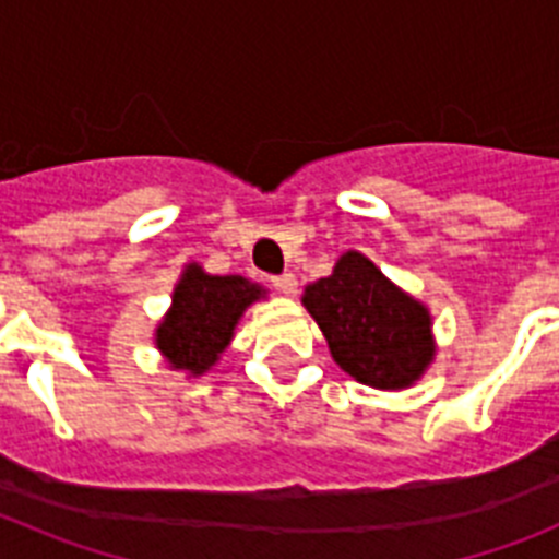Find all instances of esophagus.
I'll return each mask as SVG.
<instances>
[{"label":"esophagus","mask_w":559,"mask_h":559,"mask_svg":"<svg viewBox=\"0 0 559 559\" xmlns=\"http://www.w3.org/2000/svg\"><path fill=\"white\" fill-rule=\"evenodd\" d=\"M271 285H274V290H280V294L290 296L296 294V276L294 274H280V276H271Z\"/></svg>","instance_id":"esophagus-1"}]
</instances>
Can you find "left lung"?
<instances>
[{"label": "left lung", "instance_id": "obj_1", "mask_svg": "<svg viewBox=\"0 0 559 559\" xmlns=\"http://www.w3.org/2000/svg\"><path fill=\"white\" fill-rule=\"evenodd\" d=\"M302 305L322 328L333 360L372 389H408L431 367V313L360 251L305 288Z\"/></svg>", "mask_w": 559, "mask_h": 559}]
</instances>
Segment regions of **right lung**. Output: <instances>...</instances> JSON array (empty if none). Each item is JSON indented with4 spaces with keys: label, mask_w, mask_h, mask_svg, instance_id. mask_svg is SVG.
I'll return each instance as SVG.
<instances>
[{
    "label": "right lung",
    "mask_w": 559,
    "mask_h": 559,
    "mask_svg": "<svg viewBox=\"0 0 559 559\" xmlns=\"http://www.w3.org/2000/svg\"><path fill=\"white\" fill-rule=\"evenodd\" d=\"M263 296L260 285L240 274L215 276L199 263L185 265L170 310L156 328V347L173 369L204 374L229 347L243 310Z\"/></svg>",
    "instance_id": "1"
}]
</instances>
